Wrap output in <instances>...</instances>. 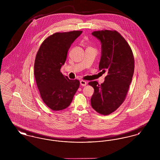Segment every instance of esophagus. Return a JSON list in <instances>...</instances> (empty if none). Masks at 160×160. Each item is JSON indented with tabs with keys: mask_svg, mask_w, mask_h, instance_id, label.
Listing matches in <instances>:
<instances>
[{
	"mask_svg": "<svg viewBox=\"0 0 160 160\" xmlns=\"http://www.w3.org/2000/svg\"><path fill=\"white\" fill-rule=\"evenodd\" d=\"M86 81H84V80H81L80 81V84L82 85V86H85L86 85Z\"/></svg>",
	"mask_w": 160,
	"mask_h": 160,
	"instance_id": "34e87169",
	"label": "esophagus"
}]
</instances>
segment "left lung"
Segmentation results:
<instances>
[{"instance_id": "obj_1", "label": "left lung", "mask_w": 160, "mask_h": 160, "mask_svg": "<svg viewBox=\"0 0 160 160\" xmlns=\"http://www.w3.org/2000/svg\"><path fill=\"white\" fill-rule=\"evenodd\" d=\"M92 34L101 42L99 69L107 72V76L103 83H89L94 89L91 106L99 114L108 115L125 99L134 71V56L128 43L117 31H94Z\"/></svg>"}]
</instances>
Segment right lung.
Masks as SVG:
<instances>
[{
    "instance_id": "right-lung-1",
    "label": "right lung",
    "mask_w": 160,
    "mask_h": 160,
    "mask_svg": "<svg viewBox=\"0 0 160 160\" xmlns=\"http://www.w3.org/2000/svg\"><path fill=\"white\" fill-rule=\"evenodd\" d=\"M82 31L57 32L42 42L36 55L34 76L41 97L54 111L70 105L80 86L78 80H69L61 72L69 48Z\"/></svg>"
}]
</instances>
